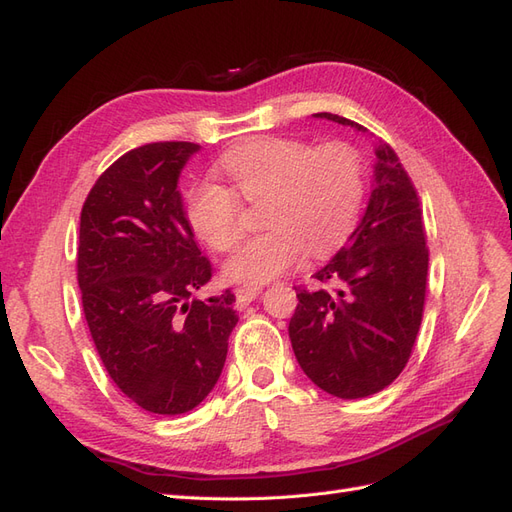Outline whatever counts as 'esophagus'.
<instances>
[{
	"label": "esophagus",
	"instance_id": "esophagus-1",
	"mask_svg": "<svg viewBox=\"0 0 512 512\" xmlns=\"http://www.w3.org/2000/svg\"><path fill=\"white\" fill-rule=\"evenodd\" d=\"M262 292V286H241L237 288V309H245L258 294Z\"/></svg>",
	"mask_w": 512,
	"mask_h": 512
}]
</instances>
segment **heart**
<instances>
[{
	"label": "heart",
	"mask_w": 512,
	"mask_h": 512,
	"mask_svg": "<svg viewBox=\"0 0 512 512\" xmlns=\"http://www.w3.org/2000/svg\"><path fill=\"white\" fill-rule=\"evenodd\" d=\"M232 188L203 181L188 196L196 235L215 252L235 250L243 237L241 200L260 203L269 230L232 256L230 282L265 284L297 267L307 247L324 254L359 220L365 181L359 151L348 143L312 147L297 138L267 136L232 149L222 162Z\"/></svg>",
	"instance_id": "b5f03b06"
}]
</instances>
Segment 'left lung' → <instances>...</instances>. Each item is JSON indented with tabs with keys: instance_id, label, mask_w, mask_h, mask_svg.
Returning <instances> with one entry per match:
<instances>
[{
	"instance_id": "left-lung-1",
	"label": "left lung",
	"mask_w": 512,
	"mask_h": 512,
	"mask_svg": "<svg viewBox=\"0 0 512 512\" xmlns=\"http://www.w3.org/2000/svg\"><path fill=\"white\" fill-rule=\"evenodd\" d=\"M359 132L356 121L316 113ZM423 209L397 153L376 143L374 190L348 241L314 277L335 290L294 288V356L322 391L369 397L404 371L423 320L429 250Z\"/></svg>"
}]
</instances>
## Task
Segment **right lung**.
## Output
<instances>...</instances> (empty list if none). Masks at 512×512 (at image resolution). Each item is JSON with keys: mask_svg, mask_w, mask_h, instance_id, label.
<instances>
[{"mask_svg": "<svg viewBox=\"0 0 512 512\" xmlns=\"http://www.w3.org/2000/svg\"><path fill=\"white\" fill-rule=\"evenodd\" d=\"M200 145L136 147L91 188L79 230V288L96 350L119 391L153 414L196 408L218 382L239 322L235 294L200 301L211 280L177 190Z\"/></svg>", "mask_w": 512, "mask_h": 512, "instance_id": "1", "label": "right lung"}]
</instances>
